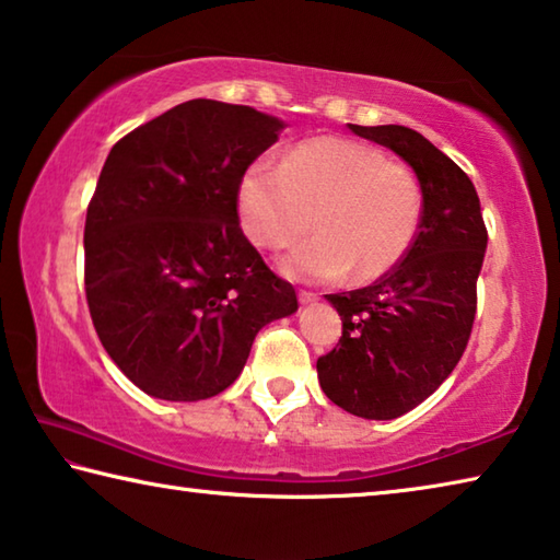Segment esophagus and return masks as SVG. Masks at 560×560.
<instances>
[{"label":"esophagus","instance_id":"34e87169","mask_svg":"<svg viewBox=\"0 0 560 560\" xmlns=\"http://www.w3.org/2000/svg\"><path fill=\"white\" fill-rule=\"evenodd\" d=\"M298 300H300V305H313V302L317 300V295H315V292L300 290V292H298Z\"/></svg>","mask_w":560,"mask_h":560}]
</instances>
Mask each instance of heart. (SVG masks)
I'll return each mask as SVG.
<instances>
[{
	"label": "heart",
	"instance_id": "1",
	"mask_svg": "<svg viewBox=\"0 0 560 560\" xmlns=\"http://www.w3.org/2000/svg\"><path fill=\"white\" fill-rule=\"evenodd\" d=\"M419 218L415 171L350 139L305 141L282 163L258 159L237 183V220L258 247L280 250L319 228L280 260L295 282L332 285L352 270L380 278L405 258Z\"/></svg>",
	"mask_w": 560,
	"mask_h": 560
}]
</instances>
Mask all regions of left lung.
<instances>
[{
  "label": "left lung",
  "instance_id": "8db88e82",
  "mask_svg": "<svg viewBox=\"0 0 560 560\" xmlns=\"http://www.w3.org/2000/svg\"><path fill=\"white\" fill-rule=\"evenodd\" d=\"M407 161L421 186L415 243L374 285L327 295L342 337L317 360L319 387L362 419H397L421 405L462 360L476 315L487 225L469 176L407 126H354Z\"/></svg>",
  "mask_w": 560,
  "mask_h": 560
}]
</instances>
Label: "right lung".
Here are the masks:
<instances>
[{
    "mask_svg": "<svg viewBox=\"0 0 560 560\" xmlns=\"http://www.w3.org/2000/svg\"><path fill=\"white\" fill-rule=\"evenodd\" d=\"M280 118L194 98L118 141L86 210L89 313L136 387L198 401L231 387L255 335L298 310L241 231L237 183Z\"/></svg>",
    "mask_w": 560,
    "mask_h": 560,
    "instance_id": "right-lung-1",
    "label": "right lung"
}]
</instances>
